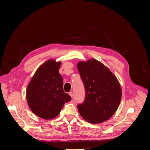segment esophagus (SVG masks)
<instances>
[{
	"instance_id": "34e87169",
	"label": "esophagus",
	"mask_w": 150,
	"mask_h": 150,
	"mask_svg": "<svg viewBox=\"0 0 150 150\" xmlns=\"http://www.w3.org/2000/svg\"><path fill=\"white\" fill-rule=\"evenodd\" d=\"M69 94L70 95V96H71V98H72V96H73V93H72V92H69Z\"/></svg>"
}]
</instances>
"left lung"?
<instances>
[{
    "instance_id": "8db88e82",
    "label": "left lung",
    "mask_w": 150,
    "mask_h": 150,
    "mask_svg": "<svg viewBox=\"0 0 150 150\" xmlns=\"http://www.w3.org/2000/svg\"><path fill=\"white\" fill-rule=\"evenodd\" d=\"M77 67L86 91L84 103L78 106L79 114L92 124L110 119L118 108L122 96L116 76L95 59L79 61Z\"/></svg>"
}]
</instances>
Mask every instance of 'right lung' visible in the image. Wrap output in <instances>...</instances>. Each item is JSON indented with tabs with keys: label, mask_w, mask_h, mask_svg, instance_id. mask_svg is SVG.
<instances>
[{
	"label": "right lung",
	"mask_w": 150,
	"mask_h": 150,
	"mask_svg": "<svg viewBox=\"0 0 150 150\" xmlns=\"http://www.w3.org/2000/svg\"><path fill=\"white\" fill-rule=\"evenodd\" d=\"M61 61L51 59L36 70L26 90V99L34 114L44 120L57 116L66 103L71 100L63 90V79L59 72Z\"/></svg>",
	"instance_id": "add662e5"
}]
</instances>
